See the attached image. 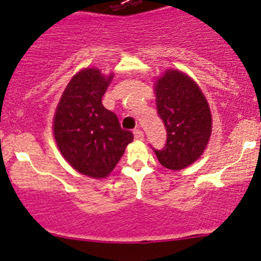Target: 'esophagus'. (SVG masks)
I'll return each instance as SVG.
<instances>
[{"label":"esophagus","instance_id":"34e87169","mask_svg":"<svg viewBox=\"0 0 261 261\" xmlns=\"http://www.w3.org/2000/svg\"><path fill=\"white\" fill-rule=\"evenodd\" d=\"M133 134H134V138L137 140H143L144 139V133H143L140 129H134L133 130Z\"/></svg>","mask_w":261,"mask_h":261}]
</instances>
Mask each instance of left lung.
<instances>
[{
  "mask_svg": "<svg viewBox=\"0 0 261 261\" xmlns=\"http://www.w3.org/2000/svg\"><path fill=\"white\" fill-rule=\"evenodd\" d=\"M156 108L168 138L158 160L169 170H182L195 163L208 143L212 116L208 102L190 76L170 69L155 83Z\"/></svg>",
  "mask_w": 261,
  "mask_h": 261,
  "instance_id": "left-lung-1",
  "label": "left lung"
}]
</instances>
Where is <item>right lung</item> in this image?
Listing matches in <instances>:
<instances>
[{
    "label": "right lung",
    "instance_id": "1",
    "mask_svg": "<svg viewBox=\"0 0 261 261\" xmlns=\"http://www.w3.org/2000/svg\"><path fill=\"white\" fill-rule=\"evenodd\" d=\"M113 74L81 70L67 84L54 116V138L60 153L76 171L93 178L110 175L121 160L133 133L102 105Z\"/></svg>",
    "mask_w": 261,
    "mask_h": 261
}]
</instances>
